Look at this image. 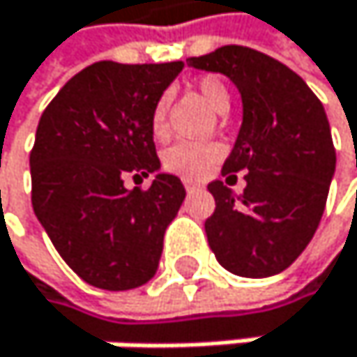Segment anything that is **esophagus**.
<instances>
[{
	"label": "esophagus",
	"mask_w": 357,
	"mask_h": 357,
	"mask_svg": "<svg viewBox=\"0 0 357 357\" xmlns=\"http://www.w3.org/2000/svg\"><path fill=\"white\" fill-rule=\"evenodd\" d=\"M184 188H186L188 192H195V190L201 188V184H199V182H192V180H184Z\"/></svg>",
	"instance_id": "obj_1"
}]
</instances>
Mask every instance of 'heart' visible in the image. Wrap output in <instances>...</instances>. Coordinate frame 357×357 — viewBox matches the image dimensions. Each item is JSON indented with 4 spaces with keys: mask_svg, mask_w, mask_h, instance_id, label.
<instances>
[{
    "mask_svg": "<svg viewBox=\"0 0 357 357\" xmlns=\"http://www.w3.org/2000/svg\"><path fill=\"white\" fill-rule=\"evenodd\" d=\"M197 91L210 109L216 113H225L229 109V91L225 83L216 77H203L197 81ZM167 111H169V98L162 96L152 109V132L156 137L167 135ZM222 156V147L216 143H195V141H180L173 147H169L162 165L165 169L182 175V177H201L208 173Z\"/></svg>",
    "mask_w": 357,
    "mask_h": 357,
    "instance_id": "heart-1",
    "label": "heart"
}]
</instances>
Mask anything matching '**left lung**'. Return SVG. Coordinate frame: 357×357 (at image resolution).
Returning a JSON list of instances; mask_svg holds the SVG:
<instances>
[{"label": "left lung", "instance_id": "8db88e82", "mask_svg": "<svg viewBox=\"0 0 357 357\" xmlns=\"http://www.w3.org/2000/svg\"><path fill=\"white\" fill-rule=\"evenodd\" d=\"M188 66L220 73L242 96V126L222 165L244 175L236 195L214 180L216 210L205 233L218 264L236 276L266 278L289 268L312 240L326 210L336 152L319 98L291 68L248 47H220Z\"/></svg>", "mask_w": 357, "mask_h": 357}]
</instances>
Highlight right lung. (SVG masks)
<instances>
[{
	"mask_svg": "<svg viewBox=\"0 0 357 357\" xmlns=\"http://www.w3.org/2000/svg\"><path fill=\"white\" fill-rule=\"evenodd\" d=\"M182 61H96L68 81L38 121L31 205L53 246L85 282L126 291L152 280L165 231L186 190L160 173L152 109ZM155 173L147 191L126 174Z\"/></svg>",
	"mask_w": 357,
	"mask_h": 357,
	"instance_id": "add662e5",
	"label": "right lung"
}]
</instances>
